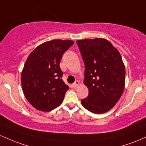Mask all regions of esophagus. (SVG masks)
<instances>
[{"instance_id":"1","label":"esophagus","mask_w":146,"mask_h":146,"mask_svg":"<svg viewBox=\"0 0 146 146\" xmlns=\"http://www.w3.org/2000/svg\"><path fill=\"white\" fill-rule=\"evenodd\" d=\"M79 84H80V82H79V81H75V82L73 84V88H76V87L78 86Z\"/></svg>"}]
</instances>
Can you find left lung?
<instances>
[{
	"instance_id": "obj_1",
	"label": "left lung",
	"mask_w": 146,
	"mask_h": 146,
	"mask_svg": "<svg viewBox=\"0 0 146 146\" xmlns=\"http://www.w3.org/2000/svg\"><path fill=\"white\" fill-rule=\"evenodd\" d=\"M85 65L84 84L88 88L81 100L86 109L95 114L108 112L121 98L125 86V70L121 55L107 40L77 41Z\"/></svg>"
}]
</instances>
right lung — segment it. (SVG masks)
<instances>
[{"label":"right lung","mask_w":146,"mask_h":146,"mask_svg":"<svg viewBox=\"0 0 146 146\" xmlns=\"http://www.w3.org/2000/svg\"><path fill=\"white\" fill-rule=\"evenodd\" d=\"M74 42L53 40L39 45L28 57L21 74L23 93L36 109L48 112L63 102L68 86L62 80L60 62Z\"/></svg>","instance_id":"right-lung-1"}]
</instances>
